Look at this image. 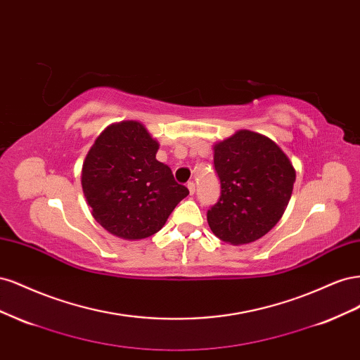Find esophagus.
<instances>
[{"instance_id":"1","label":"esophagus","mask_w":360,"mask_h":360,"mask_svg":"<svg viewBox=\"0 0 360 360\" xmlns=\"http://www.w3.org/2000/svg\"><path fill=\"white\" fill-rule=\"evenodd\" d=\"M188 189H189V193H191V195L195 193V183H193V181H189V183H188Z\"/></svg>"}]
</instances>
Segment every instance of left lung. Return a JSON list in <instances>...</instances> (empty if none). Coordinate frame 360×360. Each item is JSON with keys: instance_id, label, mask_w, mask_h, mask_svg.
Here are the masks:
<instances>
[{"instance_id": "1", "label": "left lung", "mask_w": 360, "mask_h": 360, "mask_svg": "<svg viewBox=\"0 0 360 360\" xmlns=\"http://www.w3.org/2000/svg\"><path fill=\"white\" fill-rule=\"evenodd\" d=\"M221 195L207 210L210 230L231 245L255 242L284 213L296 181L290 159L274 141L240 130L214 146Z\"/></svg>"}]
</instances>
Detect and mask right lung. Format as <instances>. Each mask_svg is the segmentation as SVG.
Returning a JSON list of instances; mask_svg holds the SVG:
<instances>
[{"label": "right lung", "mask_w": 360, "mask_h": 360, "mask_svg": "<svg viewBox=\"0 0 360 360\" xmlns=\"http://www.w3.org/2000/svg\"><path fill=\"white\" fill-rule=\"evenodd\" d=\"M159 144L138 122L106 127L82 165V191L94 219L126 240L158 233L189 195L156 159Z\"/></svg>", "instance_id": "1"}]
</instances>
